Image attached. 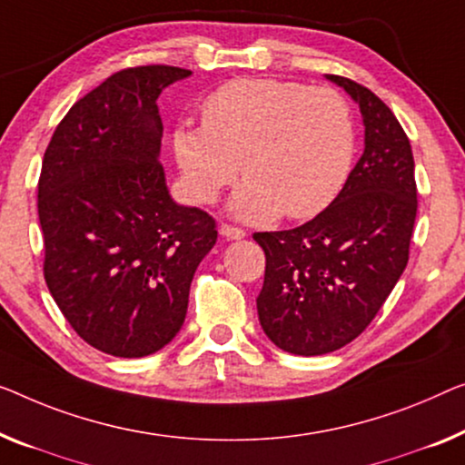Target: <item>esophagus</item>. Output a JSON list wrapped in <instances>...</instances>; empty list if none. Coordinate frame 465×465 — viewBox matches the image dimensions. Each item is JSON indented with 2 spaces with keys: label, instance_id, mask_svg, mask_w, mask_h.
<instances>
[{
  "label": "esophagus",
  "instance_id": "34e87169",
  "mask_svg": "<svg viewBox=\"0 0 465 465\" xmlns=\"http://www.w3.org/2000/svg\"><path fill=\"white\" fill-rule=\"evenodd\" d=\"M219 233L223 235V238H227V240H240V238H244V235H246V232L242 230V227L230 225V223H221Z\"/></svg>",
  "mask_w": 465,
  "mask_h": 465
}]
</instances>
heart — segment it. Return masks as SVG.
Here are the masks:
<instances>
[{"label":"heart","mask_w":465,"mask_h":465,"mask_svg":"<svg viewBox=\"0 0 465 465\" xmlns=\"http://www.w3.org/2000/svg\"><path fill=\"white\" fill-rule=\"evenodd\" d=\"M203 127L179 124L173 148L196 203H213L242 169L248 177L232 211L265 223L309 219L346 183L355 156L351 106L334 87L238 79L204 100Z\"/></svg>","instance_id":"1"}]
</instances>
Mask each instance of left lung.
Here are the masks:
<instances>
[{
    "instance_id": "1",
    "label": "left lung",
    "mask_w": 465,
    "mask_h": 465,
    "mask_svg": "<svg viewBox=\"0 0 465 465\" xmlns=\"http://www.w3.org/2000/svg\"><path fill=\"white\" fill-rule=\"evenodd\" d=\"M328 79L361 108L363 154L317 217L252 235L265 251L259 322L275 346L302 357L342 349L373 322L410 261L418 213L411 145L397 116L359 83Z\"/></svg>"
}]
</instances>
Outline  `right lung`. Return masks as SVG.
<instances>
[{
	"label": "right lung",
	"instance_id": "right-lung-1",
	"mask_svg": "<svg viewBox=\"0 0 465 465\" xmlns=\"http://www.w3.org/2000/svg\"><path fill=\"white\" fill-rule=\"evenodd\" d=\"M192 71L129 66L83 95L47 143L37 183L44 277L73 330L114 357H145L183 325L217 221L179 206L158 161V95Z\"/></svg>",
	"mask_w": 465,
	"mask_h": 465
}]
</instances>
